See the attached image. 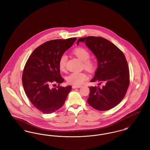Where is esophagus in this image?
I'll use <instances>...</instances> for the list:
<instances>
[{"label":"esophagus","instance_id":"1","mask_svg":"<svg viewBox=\"0 0 150 150\" xmlns=\"http://www.w3.org/2000/svg\"><path fill=\"white\" fill-rule=\"evenodd\" d=\"M81 86H72V88L73 89H75V88H81Z\"/></svg>","mask_w":150,"mask_h":150}]
</instances>
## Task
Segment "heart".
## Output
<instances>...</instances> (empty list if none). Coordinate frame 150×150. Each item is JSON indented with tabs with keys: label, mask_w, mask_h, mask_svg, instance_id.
I'll use <instances>...</instances> for the list:
<instances>
[{
	"label": "heart",
	"mask_w": 150,
	"mask_h": 150,
	"mask_svg": "<svg viewBox=\"0 0 150 150\" xmlns=\"http://www.w3.org/2000/svg\"><path fill=\"white\" fill-rule=\"evenodd\" d=\"M73 54L83 62V67L88 71H93L95 67L94 61L90 59V53L84 48H77L73 50ZM67 57L66 54H62L59 58L58 65L62 71L66 70ZM87 74L84 72H74L70 74L66 78L67 81L74 86H80L88 79Z\"/></svg>",
	"instance_id": "obj_1"
}]
</instances>
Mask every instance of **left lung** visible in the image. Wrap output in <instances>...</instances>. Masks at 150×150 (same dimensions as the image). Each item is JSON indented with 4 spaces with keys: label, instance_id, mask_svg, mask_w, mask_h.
<instances>
[{
    "label": "left lung",
    "instance_id": "1",
    "mask_svg": "<svg viewBox=\"0 0 150 150\" xmlns=\"http://www.w3.org/2000/svg\"><path fill=\"white\" fill-rule=\"evenodd\" d=\"M86 43L98 62V67L91 81H98L102 88L89 87L87 102L100 111H107L117 105L124 98L129 85L128 65L123 53L115 44L102 37L88 36L80 38Z\"/></svg>",
    "mask_w": 150,
    "mask_h": 150
}]
</instances>
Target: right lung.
I'll use <instances>...</instances> for the list:
<instances>
[{
    "label": "right lung",
    "mask_w": 150,
    "mask_h": 150,
    "mask_svg": "<svg viewBox=\"0 0 150 150\" xmlns=\"http://www.w3.org/2000/svg\"><path fill=\"white\" fill-rule=\"evenodd\" d=\"M77 39L47 42L33 52L25 66L22 84L31 103L44 114H51L63 106L71 86H59L64 79L60 75L59 59ZM58 83L57 88L50 86ZM56 85V84H54Z\"/></svg>",
    "instance_id": "1"
}]
</instances>
